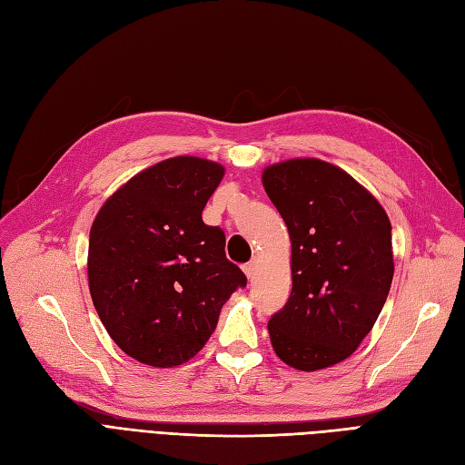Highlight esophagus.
<instances>
[{
	"label": "esophagus",
	"instance_id": "obj_1",
	"mask_svg": "<svg viewBox=\"0 0 465 465\" xmlns=\"http://www.w3.org/2000/svg\"><path fill=\"white\" fill-rule=\"evenodd\" d=\"M256 262H250V263H246L244 267H242V270H244V273H246V277L248 279H252V277H254L256 275Z\"/></svg>",
	"mask_w": 465,
	"mask_h": 465
}]
</instances>
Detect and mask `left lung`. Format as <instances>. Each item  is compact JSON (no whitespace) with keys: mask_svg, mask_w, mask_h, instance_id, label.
Here are the masks:
<instances>
[{"mask_svg":"<svg viewBox=\"0 0 465 465\" xmlns=\"http://www.w3.org/2000/svg\"><path fill=\"white\" fill-rule=\"evenodd\" d=\"M262 184L291 238V297L267 322L273 351L297 371L333 367L355 353L386 302L390 219L353 176L320 159L265 166Z\"/></svg>","mask_w":465,"mask_h":465,"instance_id":"1","label":"left lung"}]
</instances>
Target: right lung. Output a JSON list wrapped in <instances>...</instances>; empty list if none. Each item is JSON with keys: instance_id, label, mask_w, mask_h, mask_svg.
<instances>
[{"instance_id": "right-lung-1", "label": "right lung", "mask_w": 465, "mask_h": 465, "mask_svg": "<svg viewBox=\"0 0 465 465\" xmlns=\"http://www.w3.org/2000/svg\"><path fill=\"white\" fill-rule=\"evenodd\" d=\"M223 176L215 161H161L122 184L93 221V304L114 343L149 367H178L200 353L223 304L246 285L224 256V232L202 219Z\"/></svg>"}]
</instances>
